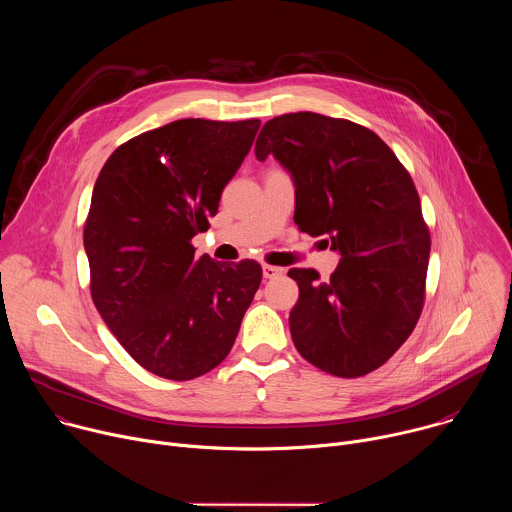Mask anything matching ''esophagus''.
Instances as JSON below:
<instances>
[{
  "label": "esophagus",
  "instance_id": "34e87169",
  "mask_svg": "<svg viewBox=\"0 0 512 512\" xmlns=\"http://www.w3.org/2000/svg\"><path fill=\"white\" fill-rule=\"evenodd\" d=\"M283 273L281 267H275V265H263V277L265 279H273V277H279Z\"/></svg>",
  "mask_w": 512,
  "mask_h": 512
}]
</instances>
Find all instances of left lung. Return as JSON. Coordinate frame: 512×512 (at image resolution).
<instances>
[{
	"mask_svg": "<svg viewBox=\"0 0 512 512\" xmlns=\"http://www.w3.org/2000/svg\"><path fill=\"white\" fill-rule=\"evenodd\" d=\"M255 156H273L296 184L294 221L340 253L330 281L289 269L298 352L342 379L369 375L413 332L425 302L429 229L409 172L371 129L320 113L267 121Z\"/></svg>",
	"mask_w": 512,
	"mask_h": 512,
	"instance_id": "obj_1",
	"label": "left lung"
}]
</instances>
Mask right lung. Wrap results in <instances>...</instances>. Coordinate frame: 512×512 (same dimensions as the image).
<instances>
[{
  "label": "right lung",
  "mask_w": 512,
  "mask_h": 512,
  "mask_svg": "<svg viewBox=\"0 0 512 512\" xmlns=\"http://www.w3.org/2000/svg\"><path fill=\"white\" fill-rule=\"evenodd\" d=\"M261 121L178 119L105 162L85 223L91 296L129 356L162 379L190 381L231 352L259 289L257 261L194 257L223 188Z\"/></svg>",
  "instance_id": "obj_1"
}]
</instances>
